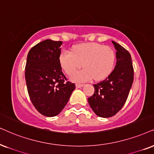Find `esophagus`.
<instances>
[{
    "instance_id": "obj_1",
    "label": "esophagus",
    "mask_w": 154,
    "mask_h": 154,
    "mask_svg": "<svg viewBox=\"0 0 154 154\" xmlns=\"http://www.w3.org/2000/svg\"><path fill=\"white\" fill-rule=\"evenodd\" d=\"M83 86H84L83 84H79V83L76 84V87H77V88H80V87H83Z\"/></svg>"
}]
</instances>
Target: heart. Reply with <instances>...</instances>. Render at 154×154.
Listing matches in <instances>:
<instances>
[{
	"label": "heart",
	"mask_w": 154,
	"mask_h": 154,
	"mask_svg": "<svg viewBox=\"0 0 154 154\" xmlns=\"http://www.w3.org/2000/svg\"><path fill=\"white\" fill-rule=\"evenodd\" d=\"M116 59L114 50L109 46L91 42L80 44L73 48L72 52L63 50L60 54V63L67 75L74 74L72 79L76 82H86L94 77L100 80L112 70Z\"/></svg>",
	"instance_id": "1"
}]
</instances>
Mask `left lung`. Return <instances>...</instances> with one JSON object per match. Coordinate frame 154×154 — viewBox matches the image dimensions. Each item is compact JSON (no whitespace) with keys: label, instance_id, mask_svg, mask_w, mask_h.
Here are the masks:
<instances>
[{"label":"left lung","instance_id":"8db88e82","mask_svg":"<svg viewBox=\"0 0 154 154\" xmlns=\"http://www.w3.org/2000/svg\"><path fill=\"white\" fill-rule=\"evenodd\" d=\"M116 52V64L106 79L94 84V93L88 98L91 109L98 116L108 118L123 107L134 82L131 54L125 48L112 41Z\"/></svg>","mask_w":154,"mask_h":154}]
</instances>
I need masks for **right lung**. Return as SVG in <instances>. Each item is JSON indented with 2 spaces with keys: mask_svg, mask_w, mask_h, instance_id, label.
<instances>
[{
  "mask_svg": "<svg viewBox=\"0 0 154 154\" xmlns=\"http://www.w3.org/2000/svg\"><path fill=\"white\" fill-rule=\"evenodd\" d=\"M62 41L46 40L30 50L25 77L32 104L46 116L59 114L75 89V83L67 81L60 63Z\"/></svg>",
  "mask_w": 154,
  "mask_h": 154,
  "instance_id": "obj_1",
  "label": "right lung"
}]
</instances>
